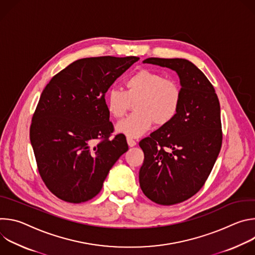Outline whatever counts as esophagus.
<instances>
[{
  "label": "esophagus",
  "mask_w": 255,
  "mask_h": 255,
  "mask_svg": "<svg viewBox=\"0 0 255 255\" xmlns=\"http://www.w3.org/2000/svg\"><path fill=\"white\" fill-rule=\"evenodd\" d=\"M127 143H128L130 147H133L136 145V141L133 138H130V137H127Z\"/></svg>",
  "instance_id": "obj_1"
}]
</instances>
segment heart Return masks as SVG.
<instances>
[{
    "label": "heart",
    "mask_w": 255,
    "mask_h": 255,
    "mask_svg": "<svg viewBox=\"0 0 255 255\" xmlns=\"http://www.w3.org/2000/svg\"><path fill=\"white\" fill-rule=\"evenodd\" d=\"M126 91L112 89L106 96L108 112L115 118L126 114L134 103L136 111L116 125L117 132L136 138L146 133L155 122L158 126L170 123L179 111L181 89L173 80L158 72L140 69L125 81Z\"/></svg>",
    "instance_id": "1"
}]
</instances>
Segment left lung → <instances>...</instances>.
I'll use <instances>...</instances> for the list:
<instances>
[{"instance_id":"left-lung-1","label":"left lung","mask_w":255,"mask_h":255,"mask_svg":"<svg viewBox=\"0 0 255 255\" xmlns=\"http://www.w3.org/2000/svg\"><path fill=\"white\" fill-rule=\"evenodd\" d=\"M143 62L174 70L181 86L175 118L139 142L144 152L140 188L152 202L170 206L197 194L212 171L222 145L220 103L191 61L150 57Z\"/></svg>"}]
</instances>
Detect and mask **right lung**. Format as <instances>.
Returning a JSON list of instances; mask_svg holds the SVG:
<instances>
[{
    "instance_id": "add662e5",
    "label": "right lung",
    "mask_w": 255,
    "mask_h": 255,
    "mask_svg": "<svg viewBox=\"0 0 255 255\" xmlns=\"http://www.w3.org/2000/svg\"><path fill=\"white\" fill-rule=\"evenodd\" d=\"M139 57L82 58L55 75L32 117L30 141L48 190L79 204L96 197L109 171L128 150L114 131L105 95Z\"/></svg>"
}]
</instances>
